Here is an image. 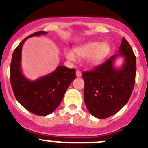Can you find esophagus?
Listing matches in <instances>:
<instances>
[{"label": "esophagus", "instance_id": "34e87169", "mask_svg": "<svg viewBox=\"0 0 148 148\" xmlns=\"http://www.w3.org/2000/svg\"><path fill=\"white\" fill-rule=\"evenodd\" d=\"M76 76L77 77H80L82 76V73L81 71L79 70H77V71H76Z\"/></svg>", "mask_w": 148, "mask_h": 148}]
</instances>
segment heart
Masks as SVG:
<instances>
[{
    "label": "heart",
    "instance_id": "1",
    "mask_svg": "<svg viewBox=\"0 0 148 148\" xmlns=\"http://www.w3.org/2000/svg\"><path fill=\"white\" fill-rule=\"evenodd\" d=\"M110 52V46L107 42H89L74 48V51L66 50V58L71 61L76 60V56L80 59L87 58V62L90 65H97L101 63Z\"/></svg>",
    "mask_w": 148,
    "mask_h": 148
}]
</instances>
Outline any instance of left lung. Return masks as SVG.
<instances>
[{"instance_id":"1","label":"left lung","mask_w":148,"mask_h":148,"mask_svg":"<svg viewBox=\"0 0 148 148\" xmlns=\"http://www.w3.org/2000/svg\"><path fill=\"white\" fill-rule=\"evenodd\" d=\"M122 56L121 68L114 65L117 57ZM136 60L130 44L123 37L119 53L90 71H84V101L90 114L97 119L115 115L128 102L135 85Z\"/></svg>"}]
</instances>
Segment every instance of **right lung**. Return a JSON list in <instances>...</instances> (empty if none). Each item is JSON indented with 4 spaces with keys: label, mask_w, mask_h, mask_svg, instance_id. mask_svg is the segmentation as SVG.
Returning a JSON list of instances; mask_svg holds the SVG:
<instances>
[{
    "label": "right lung",
    "mask_w": 148,
    "mask_h": 148,
    "mask_svg": "<svg viewBox=\"0 0 148 148\" xmlns=\"http://www.w3.org/2000/svg\"><path fill=\"white\" fill-rule=\"evenodd\" d=\"M47 33L38 31L24 38L14 51L10 65V83L15 98L26 110L39 116H46L54 112L62 101L69 85L76 77L75 69L63 65H60L54 71L34 81L27 79L22 74L21 59L24 42L29 37Z\"/></svg>",
    "instance_id": "add662e5"
}]
</instances>
